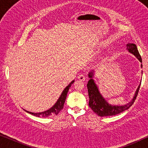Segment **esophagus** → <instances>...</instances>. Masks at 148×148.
Returning a JSON list of instances; mask_svg holds the SVG:
<instances>
[{
	"label": "esophagus",
	"instance_id": "34e87169",
	"mask_svg": "<svg viewBox=\"0 0 148 148\" xmlns=\"http://www.w3.org/2000/svg\"><path fill=\"white\" fill-rule=\"evenodd\" d=\"M78 79L81 82H84V81L86 80V77H85L84 75H80L78 76Z\"/></svg>",
	"mask_w": 148,
	"mask_h": 148
}]
</instances>
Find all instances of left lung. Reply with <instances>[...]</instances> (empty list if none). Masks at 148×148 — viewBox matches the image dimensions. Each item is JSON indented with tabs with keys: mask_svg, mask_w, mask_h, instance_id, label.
Here are the masks:
<instances>
[{
	"mask_svg": "<svg viewBox=\"0 0 148 148\" xmlns=\"http://www.w3.org/2000/svg\"><path fill=\"white\" fill-rule=\"evenodd\" d=\"M127 50L129 52L133 54L139 60V62H142V59H141L140 54H139L138 50H137V46L135 44H127ZM141 67L142 68V64H141ZM94 70H92L90 72H89L88 77L90 78V80L88 81L87 87H88L89 98H90L89 106L98 116H113V115H116L121 112H123V111L127 110V109H129L132 106V104L135 102V99H136L137 94H138L141 81L140 82L139 86L137 87V90L134 94V96H133V98L131 99L130 102L124 105H113L110 104L104 98V97L101 94L98 86H97L94 79H93L94 76ZM142 71H141V74H142Z\"/></svg>",
	"mask_w": 148,
	"mask_h": 148,
	"instance_id": "left-lung-1",
	"label": "left lung"
}]
</instances>
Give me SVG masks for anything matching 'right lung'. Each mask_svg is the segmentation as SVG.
<instances>
[{
    "label": "right lung",
    "instance_id": "1",
    "mask_svg": "<svg viewBox=\"0 0 148 148\" xmlns=\"http://www.w3.org/2000/svg\"><path fill=\"white\" fill-rule=\"evenodd\" d=\"M74 82L75 80L72 81V82L64 89V90L62 91L61 94H60L59 98L58 99L55 104H54L51 108L48 109V110L44 111V112L37 113L29 112V111L26 110L25 109H23V110H25L26 112L29 113V114H31L32 115H34V116L38 117H42V118H45V117H48L50 116H53V115H57L58 113H59L60 111L63 108L64 102H65L66 98V95H67V92L69 90V88H71V85L74 83Z\"/></svg>",
    "mask_w": 148,
    "mask_h": 148
}]
</instances>
